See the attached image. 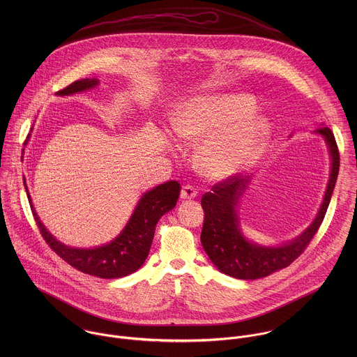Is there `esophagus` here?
<instances>
[{"instance_id": "34e87169", "label": "esophagus", "mask_w": 357, "mask_h": 357, "mask_svg": "<svg viewBox=\"0 0 357 357\" xmlns=\"http://www.w3.org/2000/svg\"><path fill=\"white\" fill-rule=\"evenodd\" d=\"M198 195V191L192 187V185H184L181 188V194L180 198L181 199H194Z\"/></svg>"}]
</instances>
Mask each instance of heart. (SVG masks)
Listing matches in <instances>:
<instances>
[{
    "label": "heart",
    "instance_id": "obj_1",
    "mask_svg": "<svg viewBox=\"0 0 357 357\" xmlns=\"http://www.w3.org/2000/svg\"><path fill=\"white\" fill-rule=\"evenodd\" d=\"M255 99L245 93H215L187 102L172 122L178 140L201 144L199 172L211 180H227L250 167L272 135L268 118L255 112Z\"/></svg>",
    "mask_w": 357,
    "mask_h": 357
}]
</instances>
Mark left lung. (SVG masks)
Returning <instances> with one entry per match:
<instances>
[{
	"label": "left lung",
	"mask_w": 357,
	"mask_h": 357,
	"mask_svg": "<svg viewBox=\"0 0 357 357\" xmlns=\"http://www.w3.org/2000/svg\"><path fill=\"white\" fill-rule=\"evenodd\" d=\"M314 133L320 135L327 144L331 159L330 178L314 220L293 241L279 246H262L243 235L238 204L250 184L252 176H232L215 184L211 192L202 197L204 221L201 242L206 255L220 272L236 279L255 280L289 266L303 255L324 218L340 172V153L333 132L321 126Z\"/></svg>",
	"instance_id": "left-lung-1"
}]
</instances>
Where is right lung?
Wrapping results in <instances>:
<instances>
[{
	"label": "right lung",
	"mask_w": 357,
	"mask_h": 357,
	"mask_svg": "<svg viewBox=\"0 0 357 357\" xmlns=\"http://www.w3.org/2000/svg\"><path fill=\"white\" fill-rule=\"evenodd\" d=\"M98 85V78H84L81 81L73 82L63 91L56 92V95L70 96L89 91ZM23 181L36 222L41 231L43 238L51 246L52 250L75 269L102 279H116L128 276L136 272L144 264L151 249L156 222L163 214L174 208L181 188L177 181L172 180L153 187L150 191H146L139 204H136L129 221L121 234L115 236V239L92 249H78L61 243L45 228L38 214L36 213L24 177Z\"/></svg>",
	"instance_id": "1"
}]
</instances>
